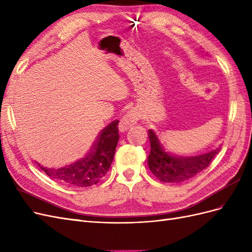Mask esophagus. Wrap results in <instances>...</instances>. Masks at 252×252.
Masks as SVG:
<instances>
[{
  "mask_svg": "<svg viewBox=\"0 0 252 252\" xmlns=\"http://www.w3.org/2000/svg\"><path fill=\"white\" fill-rule=\"evenodd\" d=\"M138 119H139V114H138L136 109H132V110L127 111L126 114L121 117V119L119 121V125H118L119 131L120 132L127 131L129 127L137 123Z\"/></svg>",
  "mask_w": 252,
  "mask_h": 252,
  "instance_id": "esophagus-1",
  "label": "esophagus"
}]
</instances>
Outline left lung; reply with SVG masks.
Instances as JSON below:
<instances>
[{
    "label": "left lung",
    "instance_id": "1",
    "mask_svg": "<svg viewBox=\"0 0 252 252\" xmlns=\"http://www.w3.org/2000/svg\"><path fill=\"white\" fill-rule=\"evenodd\" d=\"M151 152L148 164L151 172L162 182L180 183L188 181L205 169L221 148L193 156L179 155L167 149L159 135L149 129Z\"/></svg>",
    "mask_w": 252,
    "mask_h": 252
}]
</instances>
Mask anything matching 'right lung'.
I'll list each match as a JSON object with an SVG mask.
<instances>
[{
	"label": "right lung",
	"instance_id": "add662e5",
	"mask_svg": "<svg viewBox=\"0 0 252 252\" xmlns=\"http://www.w3.org/2000/svg\"><path fill=\"white\" fill-rule=\"evenodd\" d=\"M119 121L115 120L105 126L97 136L87 155L73 163L60 168L38 166L51 179L73 188H88L98 183L108 173L114 158L119 139Z\"/></svg>",
	"mask_w": 252,
	"mask_h": 252
}]
</instances>
